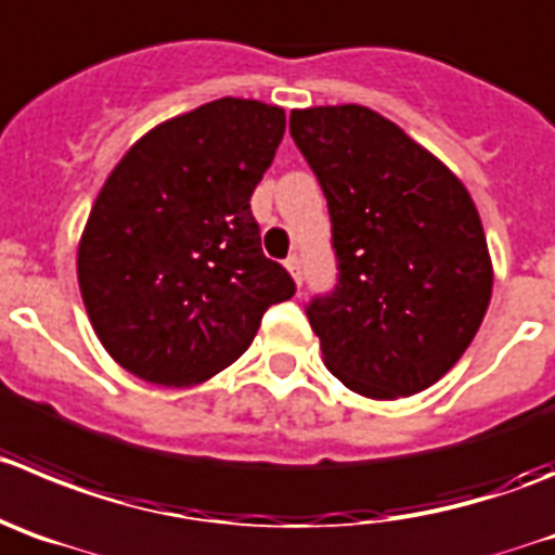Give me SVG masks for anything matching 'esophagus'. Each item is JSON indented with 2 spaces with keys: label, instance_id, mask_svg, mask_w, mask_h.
Here are the masks:
<instances>
[{
  "label": "esophagus",
  "instance_id": "1",
  "mask_svg": "<svg viewBox=\"0 0 555 555\" xmlns=\"http://www.w3.org/2000/svg\"><path fill=\"white\" fill-rule=\"evenodd\" d=\"M284 268H287L289 271V276L295 279V284H298V287H301V260H298V257H287V260H284Z\"/></svg>",
  "mask_w": 555,
  "mask_h": 555
}]
</instances>
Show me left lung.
Here are the masks:
<instances>
[{
	"instance_id": "left-lung-1",
	"label": "left lung",
	"mask_w": 555,
	"mask_h": 555,
	"mask_svg": "<svg viewBox=\"0 0 555 555\" xmlns=\"http://www.w3.org/2000/svg\"><path fill=\"white\" fill-rule=\"evenodd\" d=\"M289 133L328 199L339 282L307 307L323 361L350 391L400 400L468 350L493 262L457 175L359 103L295 108Z\"/></svg>"
}]
</instances>
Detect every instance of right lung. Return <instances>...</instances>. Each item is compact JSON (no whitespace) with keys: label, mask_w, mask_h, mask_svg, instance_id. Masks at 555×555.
Instances as JSON below:
<instances>
[{"label":"right lung","mask_w":555,"mask_h":555,"mask_svg":"<svg viewBox=\"0 0 555 555\" xmlns=\"http://www.w3.org/2000/svg\"><path fill=\"white\" fill-rule=\"evenodd\" d=\"M284 108L219 98L144 133L103 183L79 241V289L122 370L196 386L251 345L295 284L260 246L254 189Z\"/></svg>","instance_id":"obj_1"}]
</instances>
